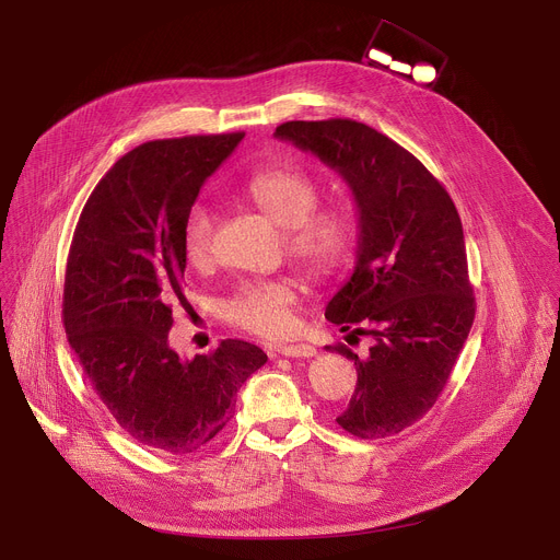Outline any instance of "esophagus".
I'll use <instances>...</instances> for the list:
<instances>
[{
  "mask_svg": "<svg viewBox=\"0 0 560 560\" xmlns=\"http://www.w3.org/2000/svg\"><path fill=\"white\" fill-rule=\"evenodd\" d=\"M276 354L272 357H277V354H281V357H301V359H305V357H314L316 354V350L312 348V346H307V343H296V346H277L275 350Z\"/></svg>",
  "mask_w": 560,
  "mask_h": 560,
  "instance_id": "34e87169",
  "label": "esophagus"
}]
</instances>
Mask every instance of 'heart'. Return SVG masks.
Wrapping results in <instances>:
<instances>
[{
    "instance_id": "b5f03b06",
    "label": "heart",
    "mask_w": 560,
    "mask_h": 560,
    "mask_svg": "<svg viewBox=\"0 0 560 560\" xmlns=\"http://www.w3.org/2000/svg\"><path fill=\"white\" fill-rule=\"evenodd\" d=\"M242 192L279 228L285 230L290 257L310 275H328L343 266L357 246V219L348 208H316L322 190L312 175L294 166H272L242 184ZM217 217L195 203L182 225V246L190 266L210 259ZM296 290L288 279L238 281L221 303L232 326L266 339H277L294 328Z\"/></svg>"
}]
</instances>
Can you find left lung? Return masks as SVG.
<instances>
[{"label":"left lung","instance_id":"1","mask_svg":"<svg viewBox=\"0 0 560 560\" xmlns=\"http://www.w3.org/2000/svg\"><path fill=\"white\" fill-rule=\"evenodd\" d=\"M275 137L337 171L357 203V264L326 318L374 343L365 357L328 346L357 368L337 423L359 439L398 434L436 404L474 322L454 201L412 152L365 124L285 121Z\"/></svg>","mask_w":560,"mask_h":560}]
</instances>
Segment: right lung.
<instances>
[{"instance_id":"add662e5","label":"right lung","mask_w":560,"mask_h":560,"mask_svg":"<svg viewBox=\"0 0 560 560\" xmlns=\"http://www.w3.org/2000/svg\"><path fill=\"white\" fill-rule=\"evenodd\" d=\"M242 139L232 132L137 145L95 186L70 244L68 343L121 430L175 456L206 447L225 428L238 387L268 361L238 339L195 359L168 346L173 303L186 301V212Z\"/></svg>"}]
</instances>
